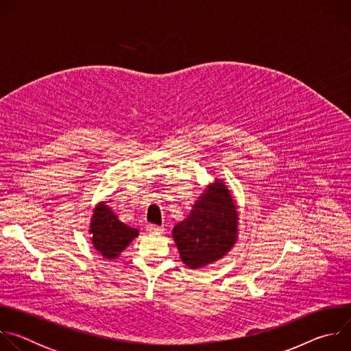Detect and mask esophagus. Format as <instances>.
I'll use <instances>...</instances> for the list:
<instances>
[{
  "instance_id": "obj_1",
  "label": "esophagus",
  "mask_w": 351,
  "mask_h": 351,
  "mask_svg": "<svg viewBox=\"0 0 351 351\" xmlns=\"http://www.w3.org/2000/svg\"><path fill=\"white\" fill-rule=\"evenodd\" d=\"M145 229L149 232V233H156V234H162L164 233V226H158V225H154V223H148L145 226Z\"/></svg>"
}]
</instances>
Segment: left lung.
<instances>
[{
	"instance_id": "1",
	"label": "left lung",
	"mask_w": 351,
	"mask_h": 351,
	"mask_svg": "<svg viewBox=\"0 0 351 351\" xmlns=\"http://www.w3.org/2000/svg\"><path fill=\"white\" fill-rule=\"evenodd\" d=\"M172 233L189 268L207 267L222 258L233 247L237 233V211L226 186L219 180L208 186Z\"/></svg>"
}]
</instances>
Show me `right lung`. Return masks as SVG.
<instances>
[{
	"mask_svg": "<svg viewBox=\"0 0 351 351\" xmlns=\"http://www.w3.org/2000/svg\"><path fill=\"white\" fill-rule=\"evenodd\" d=\"M90 233L95 250L101 256L111 260L119 256L129 243L138 234V230L121 222L118 217L106 204H99L93 214Z\"/></svg>",
	"mask_w": 351,
	"mask_h": 351,
	"instance_id": "obj_1",
	"label": "right lung"
}]
</instances>
